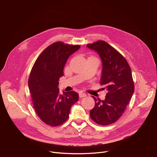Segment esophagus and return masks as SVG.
<instances>
[{"instance_id": "1", "label": "esophagus", "mask_w": 157, "mask_h": 157, "mask_svg": "<svg viewBox=\"0 0 157 157\" xmlns=\"http://www.w3.org/2000/svg\"><path fill=\"white\" fill-rule=\"evenodd\" d=\"M79 96L80 98H84V97H86L87 96V94L86 93L81 91V92L79 93Z\"/></svg>"}]
</instances>
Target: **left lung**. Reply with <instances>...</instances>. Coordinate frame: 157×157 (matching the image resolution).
Listing matches in <instances>:
<instances>
[{
	"instance_id": "obj_1",
	"label": "left lung",
	"mask_w": 157,
	"mask_h": 157,
	"mask_svg": "<svg viewBox=\"0 0 157 157\" xmlns=\"http://www.w3.org/2000/svg\"><path fill=\"white\" fill-rule=\"evenodd\" d=\"M86 47L99 55L102 65L101 84L106 89L104 100L97 99L90 117L96 123L107 125L122 115L134 92L131 69L125 58L104 41H98Z\"/></svg>"
}]
</instances>
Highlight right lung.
I'll return each instance as SVG.
<instances>
[{"label": "right lung", "mask_w": 157, "mask_h": 157, "mask_svg": "<svg viewBox=\"0 0 157 157\" xmlns=\"http://www.w3.org/2000/svg\"><path fill=\"white\" fill-rule=\"evenodd\" d=\"M79 45L58 41L44 50L35 61L29 79V87L33 107L40 119L55 127L69 118L71 106L78 101L74 91L59 94V78L64 75V65L70 56L78 51Z\"/></svg>", "instance_id": "right-lung-1"}]
</instances>
